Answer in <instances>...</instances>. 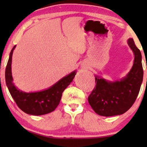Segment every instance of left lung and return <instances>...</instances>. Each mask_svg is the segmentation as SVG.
Instances as JSON below:
<instances>
[{
	"label": "left lung",
	"instance_id": "obj_1",
	"mask_svg": "<svg viewBox=\"0 0 147 147\" xmlns=\"http://www.w3.org/2000/svg\"><path fill=\"white\" fill-rule=\"evenodd\" d=\"M128 44L134 55V64L125 78L109 82L96 76V88L88 96V102L96 114L104 116L120 115L133 105L143 79L142 55L132 38Z\"/></svg>",
	"mask_w": 147,
	"mask_h": 147
}]
</instances>
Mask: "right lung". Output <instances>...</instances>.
Segmentation results:
<instances>
[{"label":"right lung","instance_id":"right-lung-1","mask_svg":"<svg viewBox=\"0 0 147 147\" xmlns=\"http://www.w3.org/2000/svg\"><path fill=\"white\" fill-rule=\"evenodd\" d=\"M16 45L10 53L5 70L6 84L10 94L18 107L25 113L31 115H43L53 112L59 105L64 90L73 81L76 74L74 71L59 80L51 87L43 91L36 92H24L17 89L13 83L11 72L12 56Z\"/></svg>","mask_w":147,"mask_h":147}]
</instances>
